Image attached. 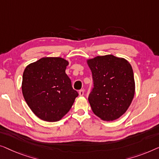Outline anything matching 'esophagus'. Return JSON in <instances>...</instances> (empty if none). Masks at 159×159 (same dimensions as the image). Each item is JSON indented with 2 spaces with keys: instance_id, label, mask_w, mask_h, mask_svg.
<instances>
[{
  "instance_id": "esophagus-1",
  "label": "esophagus",
  "mask_w": 159,
  "mask_h": 159,
  "mask_svg": "<svg viewBox=\"0 0 159 159\" xmlns=\"http://www.w3.org/2000/svg\"><path fill=\"white\" fill-rule=\"evenodd\" d=\"M79 96L82 97V96H84V91L83 90V89H81V90H80L79 91Z\"/></svg>"
}]
</instances>
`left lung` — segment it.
<instances>
[{
    "instance_id": "8db88e82",
    "label": "left lung",
    "mask_w": 159,
    "mask_h": 159,
    "mask_svg": "<svg viewBox=\"0 0 159 159\" xmlns=\"http://www.w3.org/2000/svg\"><path fill=\"white\" fill-rule=\"evenodd\" d=\"M93 80L89 96L93 112L104 121H113L127 110L135 95V80L129 62L112 55L87 60Z\"/></svg>"
}]
</instances>
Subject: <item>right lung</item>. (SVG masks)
Masks as SVG:
<instances>
[{
  "instance_id": "obj_1",
  "label": "right lung",
  "mask_w": 159,
  "mask_h": 159,
  "mask_svg": "<svg viewBox=\"0 0 159 159\" xmlns=\"http://www.w3.org/2000/svg\"><path fill=\"white\" fill-rule=\"evenodd\" d=\"M69 62L45 57L30 63L23 73L21 89L26 104L44 121H59L68 112L79 93L66 73Z\"/></svg>"
}]
</instances>
